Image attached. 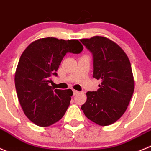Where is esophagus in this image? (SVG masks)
Returning <instances> with one entry per match:
<instances>
[{
	"label": "esophagus",
	"mask_w": 151,
	"mask_h": 151,
	"mask_svg": "<svg viewBox=\"0 0 151 151\" xmlns=\"http://www.w3.org/2000/svg\"><path fill=\"white\" fill-rule=\"evenodd\" d=\"M79 93V91H76V90H73V95H74V96H75L76 94H77V93Z\"/></svg>",
	"instance_id": "esophagus-1"
}]
</instances>
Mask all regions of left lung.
I'll return each instance as SVG.
<instances>
[{
	"label": "left lung",
	"mask_w": 151,
	"mask_h": 151,
	"mask_svg": "<svg viewBox=\"0 0 151 151\" xmlns=\"http://www.w3.org/2000/svg\"><path fill=\"white\" fill-rule=\"evenodd\" d=\"M80 41L93 54V74L101 80L99 89L86 93L81 109L88 119L101 126L114 123L123 115L134 91L129 58L123 49L105 37L94 36Z\"/></svg>",
	"instance_id": "obj_1"
}]
</instances>
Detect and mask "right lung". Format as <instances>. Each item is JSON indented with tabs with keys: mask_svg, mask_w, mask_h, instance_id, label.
Masks as SVG:
<instances>
[{
	"mask_svg": "<svg viewBox=\"0 0 151 151\" xmlns=\"http://www.w3.org/2000/svg\"><path fill=\"white\" fill-rule=\"evenodd\" d=\"M83 49L78 40L46 37L32 42L23 51L14 74V84L25 115L35 125L50 126L64 116L73 91L54 90L49 86L51 77L57 76L65 54H79Z\"/></svg>",
	"mask_w": 151,
	"mask_h": 151,
	"instance_id": "1",
	"label": "right lung"
}]
</instances>
